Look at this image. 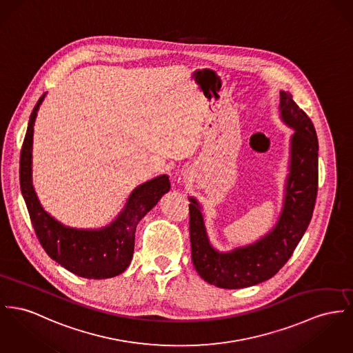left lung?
<instances>
[{
  "label": "left lung",
  "mask_w": 353,
  "mask_h": 353,
  "mask_svg": "<svg viewBox=\"0 0 353 353\" xmlns=\"http://www.w3.org/2000/svg\"><path fill=\"white\" fill-rule=\"evenodd\" d=\"M280 112L294 134L290 138L283 208L272 232L254 243L221 253L209 241L201 205L188 198L192 263L205 281L218 288L239 289L272 279L290 259L312 219L319 183L316 130L289 92H280Z\"/></svg>",
  "instance_id": "obj_1"
}]
</instances>
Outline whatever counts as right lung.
Masks as SVG:
<instances>
[{"mask_svg":"<svg viewBox=\"0 0 353 353\" xmlns=\"http://www.w3.org/2000/svg\"><path fill=\"white\" fill-rule=\"evenodd\" d=\"M34 105L20 155V186L36 235L48 256L73 274L101 280L123 273L134 254L135 230L141 218L170 190L167 175H159L135 188L118 218L101 229H73L50 216L40 205L32 185V143L37 111Z\"/></svg>","mask_w":353,"mask_h":353,"instance_id":"1","label":"right lung"}]
</instances>
